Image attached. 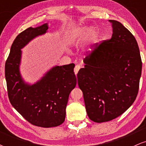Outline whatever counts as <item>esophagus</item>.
Instances as JSON below:
<instances>
[{
    "mask_svg": "<svg viewBox=\"0 0 146 146\" xmlns=\"http://www.w3.org/2000/svg\"><path fill=\"white\" fill-rule=\"evenodd\" d=\"M80 68H81V66H80V65H78V64H77L76 66H75V68H74V73H75V75L78 74V73L79 70L80 69Z\"/></svg>",
    "mask_w": 146,
    "mask_h": 146,
    "instance_id": "obj_1",
    "label": "esophagus"
}]
</instances>
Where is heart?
Segmentation results:
<instances>
[{
    "instance_id": "b5f03b06",
    "label": "heart",
    "mask_w": 146,
    "mask_h": 146,
    "mask_svg": "<svg viewBox=\"0 0 146 146\" xmlns=\"http://www.w3.org/2000/svg\"><path fill=\"white\" fill-rule=\"evenodd\" d=\"M93 27L90 26H81L75 28L72 31L71 35V39L73 42L77 41L78 40L82 39L87 35L89 34L90 33L93 32ZM98 36L96 34H93V40L95 41L97 40ZM89 51H93V47H90L88 48Z\"/></svg>"
}]
</instances>
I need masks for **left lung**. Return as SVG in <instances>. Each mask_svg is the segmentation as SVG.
I'll return each mask as SVG.
<instances>
[{"label": "left lung", "instance_id": "1", "mask_svg": "<svg viewBox=\"0 0 146 146\" xmlns=\"http://www.w3.org/2000/svg\"><path fill=\"white\" fill-rule=\"evenodd\" d=\"M113 35L84 60L78 84L87 115L96 123L111 121L131 106L138 93L142 62L136 39L119 22L108 21Z\"/></svg>", "mask_w": 146, "mask_h": 146}]
</instances>
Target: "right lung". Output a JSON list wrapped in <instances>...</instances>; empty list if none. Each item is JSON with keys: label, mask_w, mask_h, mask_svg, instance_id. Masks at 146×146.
Segmentation results:
<instances>
[{"label": "right lung", "mask_w": 146, "mask_h": 146, "mask_svg": "<svg viewBox=\"0 0 146 146\" xmlns=\"http://www.w3.org/2000/svg\"><path fill=\"white\" fill-rule=\"evenodd\" d=\"M48 29L45 23L18 34L11 45L5 67L11 104L27 121L43 128L58 126L64 121L68 96L77 83L73 63L53 66L32 84L22 77L21 49L35 38L45 34Z\"/></svg>", "instance_id": "add662e5"}]
</instances>
